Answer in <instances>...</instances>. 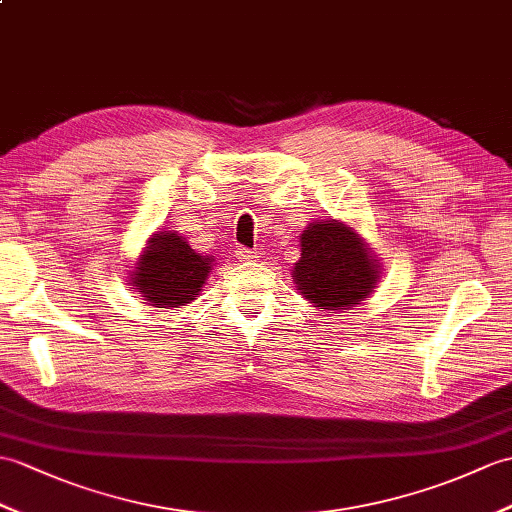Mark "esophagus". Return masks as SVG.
I'll return each mask as SVG.
<instances>
[{"mask_svg":"<svg viewBox=\"0 0 512 512\" xmlns=\"http://www.w3.org/2000/svg\"><path fill=\"white\" fill-rule=\"evenodd\" d=\"M235 257L240 259V261H244V264H251V261H255L257 259V255L251 251V248H244V246H240L235 251Z\"/></svg>","mask_w":512,"mask_h":512,"instance_id":"esophagus-1","label":"esophagus"}]
</instances>
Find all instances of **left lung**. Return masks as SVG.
I'll list each match as a JSON object with an SVG mask.
<instances>
[{"label": "left lung", "instance_id": "8db88e82", "mask_svg": "<svg viewBox=\"0 0 512 512\" xmlns=\"http://www.w3.org/2000/svg\"><path fill=\"white\" fill-rule=\"evenodd\" d=\"M294 281L318 310H349L373 292L377 259L353 229L338 220L314 222L301 235Z\"/></svg>", "mask_w": 512, "mask_h": 512}]
</instances>
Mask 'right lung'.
Listing matches in <instances>:
<instances>
[{
    "label": "right lung",
    "mask_w": 512,
    "mask_h": 512,
    "mask_svg": "<svg viewBox=\"0 0 512 512\" xmlns=\"http://www.w3.org/2000/svg\"><path fill=\"white\" fill-rule=\"evenodd\" d=\"M213 257L196 253L185 237L165 231L154 233L137 264V292L154 307H181L202 290Z\"/></svg>",
    "instance_id": "add662e5"
}]
</instances>
